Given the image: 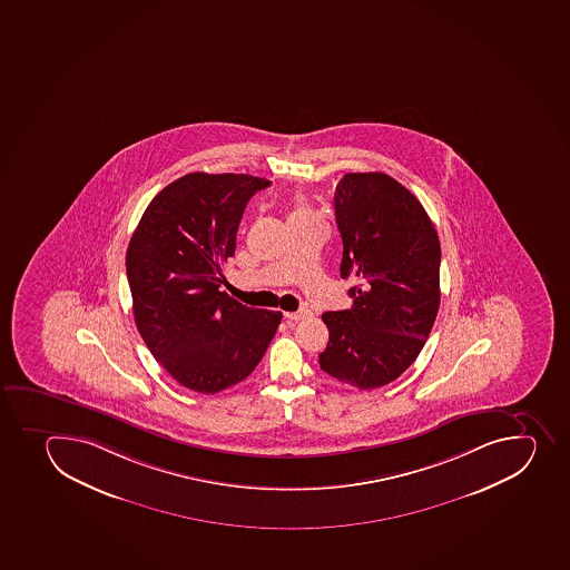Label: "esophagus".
Instances as JSON below:
<instances>
[{"mask_svg": "<svg viewBox=\"0 0 570 570\" xmlns=\"http://www.w3.org/2000/svg\"><path fill=\"white\" fill-rule=\"evenodd\" d=\"M286 320H289V321H303V320H306V317H309V315H312V312H309V309H304V308H301V309H297V312H286Z\"/></svg>", "mask_w": 570, "mask_h": 570, "instance_id": "esophagus-1", "label": "esophagus"}]
</instances>
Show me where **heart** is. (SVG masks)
Segmentation results:
<instances>
[{"mask_svg": "<svg viewBox=\"0 0 570 570\" xmlns=\"http://www.w3.org/2000/svg\"><path fill=\"white\" fill-rule=\"evenodd\" d=\"M312 216H314V212H312V208H309V206L306 205V202H304V199L297 197V199H295V203H293L292 214H289V223L301 222V219H306V217Z\"/></svg>", "mask_w": 570, "mask_h": 570, "instance_id": "b5f03b06", "label": "heart"}]
</instances>
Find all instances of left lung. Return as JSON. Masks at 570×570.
<instances>
[{
  "mask_svg": "<svg viewBox=\"0 0 570 570\" xmlns=\"http://www.w3.org/2000/svg\"><path fill=\"white\" fill-rule=\"evenodd\" d=\"M342 278L353 306L321 315L331 332L320 365L332 379L374 390L415 362L440 309L441 245L417 197L390 175L347 174L334 196Z\"/></svg>",
  "mask_w": 570,
  "mask_h": 570,
  "instance_id": "left-lung-1",
  "label": "left lung"
}]
</instances>
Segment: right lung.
Listing matches in <instances>:
<instances>
[{
    "label": "right lung",
    "mask_w": 570,
    "mask_h": 570,
    "mask_svg": "<svg viewBox=\"0 0 570 570\" xmlns=\"http://www.w3.org/2000/svg\"><path fill=\"white\" fill-rule=\"evenodd\" d=\"M272 180L188 174L155 196L127 256L132 312L158 364L188 390L214 395L247 379L283 314L219 292L245 206Z\"/></svg>",
    "instance_id": "right-lung-1"
}]
</instances>
